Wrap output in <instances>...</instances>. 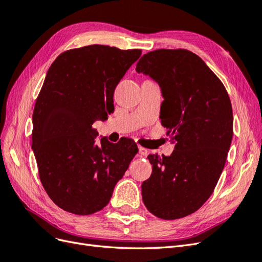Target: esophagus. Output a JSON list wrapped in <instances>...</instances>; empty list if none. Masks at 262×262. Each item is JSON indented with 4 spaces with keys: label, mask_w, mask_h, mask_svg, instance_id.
<instances>
[{
    "label": "esophagus",
    "mask_w": 262,
    "mask_h": 262,
    "mask_svg": "<svg viewBox=\"0 0 262 262\" xmlns=\"http://www.w3.org/2000/svg\"><path fill=\"white\" fill-rule=\"evenodd\" d=\"M139 154L141 156H146L148 154V149L145 148V147H142V146H139Z\"/></svg>",
    "instance_id": "1"
}]
</instances>
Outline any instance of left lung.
<instances>
[{"instance_id": "8db88e82", "label": "left lung", "mask_w": 262, "mask_h": 262, "mask_svg": "<svg viewBox=\"0 0 262 262\" xmlns=\"http://www.w3.org/2000/svg\"><path fill=\"white\" fill-rule=\"evenodd\" d=\"M136 70L160 85L162 124L175 143L170 156H147L153 170L142 199L157 217H185L209 199L223 171L233 139L231 99L204 61L186 49L150 51Z\"/></svg>"}]
</instances>
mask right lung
<instances>
[{"label":"right lung","mask_w":262,"mask_h":262,"mask_svg":"<svg viewBox=\"0 0 262 262\" xmlns=\"http://www.w3.org/2000/svg\"><path fill=\"white\" fill-rule=\"evenodd\" d=\"M140 49L92 45L62 52L46 75L33 114L31 148L39 178L59 208L77 215L104 209L138 146L95 143L96 120L114 112V93Z\"/></svg>","instance_id":"1"}]
</instances>
